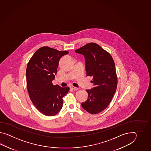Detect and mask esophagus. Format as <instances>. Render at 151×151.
<instances>
[{"instance_id": "1", "label": "esophagus", "mask_w": 151, "mask_h": 151, "mask_svg": "<svg viewBox=\"0 0 151 151\" xmlns=\"http://www.w3.org/2000/svg\"><path fill=\"white\" fill-rule=\"evenodd\" d=\"M70 88H72V89H73V90H79V88H78V87H76L73 86H70Z\"/></svg>"}]
</instances>
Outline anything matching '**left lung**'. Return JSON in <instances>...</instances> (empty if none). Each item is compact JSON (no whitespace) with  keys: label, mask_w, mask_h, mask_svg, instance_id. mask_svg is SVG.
<instances>
[{"label":"left lung","mask_w":151,"mask_h":151,"mask_svg":"<svg viewBox=\"0 0 151 151\" xmlns=\"http://www.w3.org/2000/svg\"><path fill=\"white\" fill-rule=\"evenodd\" d=\"M83 55L87 76H93L94 87L86 90L88 99L81 103L91 114L101 112L109 106L117 87L116 67L112 56L99 45L90 42L75 51Z\"/></svg>","instance_id":"8db88e82"}]
</instances>
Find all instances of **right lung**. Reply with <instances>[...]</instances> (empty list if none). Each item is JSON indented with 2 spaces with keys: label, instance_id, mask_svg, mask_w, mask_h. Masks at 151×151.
I'll return each mask as SVG.
<instances>
[{
  "label": "right lung",
  "instance_id": "add662e5",
  "mask_svg": "<svg viewBox=\"0 0 151 151\" xmlns=\"http://www.w3.org/2000/svg\"><path fill=\"white\" fill-rule=\"evenodd\" d=\"M68 53L44 46L36 51L27 64L26 76L29 96L35 107L45 116H55L60 111L63 98L70 90L68 87L52 83L59 61Z\"/></svg>",
  "mask_w": 151,
  "mask_h": 151
}]
</instances>
